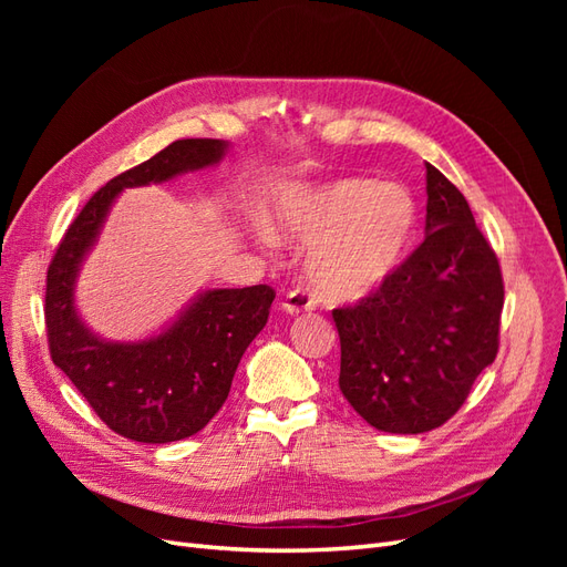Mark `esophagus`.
<instances>
[{"label": "esophagus", "instance_id": "1", "mask_svg": "<svg viewBox=\"0 0 567 567\" xmlns=\"http://www.w3.org/2000/svg\"><path fill=\"white\" fill-rule=\"evenodd\" d=\"M281 307H284L288 315L310 312L312 307H315V298H312V293L307 288H293V290H288V293H286Z\"/></svg>", "mask_w": 567, "mask_h": 567}]
</instances>
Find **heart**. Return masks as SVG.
Listing matches in <instances>:
<instances>
[{
	"mask_svg": "<svg viewBox=\"0 0 567 567\" xmlns=\"http://www.w3.org/2000/svg\"><path fill=\"white\" fill-rule=\"evenodd\" d=\"M419 208L402 184L340 179L286 205L279 229L310 252V274L329 300L379 290L414 244Z\"/></svg>",
	"mask_w": 567,
	"mask_h": 567,
	"instance_id": "heart-1",
	"label": "heart"
}]
</instances>
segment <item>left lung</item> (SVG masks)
Segmentation results:
<instances>
[{
	"mask_svg": "<svg viewBox=\"0 0 567 567\" xmlns=\"http://www.w3.org/2000/svg\"><path fill=\"white\" fill-rule=\"evenodd\" d=\"M425 238L354 307H338V385L383 433L447 423L499 350L504 279L468 200L425 163Z\"/></svg>",
	"mask_w": 567,
	"mask_h": 567,
	"instance_id": "left-lung-1",
	"label": "left lung"
}]
</instances>
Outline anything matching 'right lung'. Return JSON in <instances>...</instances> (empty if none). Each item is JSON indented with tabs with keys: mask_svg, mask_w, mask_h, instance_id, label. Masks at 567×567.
Masks as SVG:
<instances>
[{
	"mask_svg": "<svg viewBox=\"0 0 567 567\" xmlns=\"http://www.w3.org/2000/svg\"><path fill=\"white\" fill-rule=\"evenodd\" d=\"M227 146L221 140H177L113 177L68 227L47 269L44 321L51 359L96 416L134 442H175L208 425L227 400L246 348L265 329L277 293L265 284L203 290L158 336L111 342L92 333L75 310L78 271L123 188L163 184L210 167Z\"/></svg>",
	"mask_w": 567,
	"mask_h": 567,
	"instance_id": "add662e5",
	"label": "right lung"
}]
</instances>
